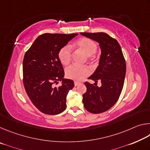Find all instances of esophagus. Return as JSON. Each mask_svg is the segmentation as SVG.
Wrapping results in <instances>:
<instances>
[{"instance_id":"1","label":"esophagus","mask_w":150,"mask_h":150,"mask_svg":"<svg viewBox=\"0 0 150 150\" xmlns=\"http://www.w3.org/2000/svg\"><path fill=\"white\" fill-rule=\"evenodd\" d=\"M79 84H80V83L79 82H77V81H75V82H74L75 86H77V85H79Z\"/></svg>"}]
</instances>
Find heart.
<instances>
[{
	"instance_id": "1",
	"label": "heart",
	"mask_w": 150,
	"mask_h": 150,
	"mask_svg": "<svg viewBox=\"0 0 150 150\" xmlns=\"http://www.w3.org/2000/svg\"><path fill=\"white\" fill-rule=\"evenodd\" d=\"M75 47L86 55L87 59L93 62L96 59V52L97 45L92 40L87 38H81L75 42ZM58 59L63 65H67L71 62L72 56L71 48L69 45H65L58 52ZM90 74V70L87 66L71 65L65 69V76L68 79L76 81H81Z\"/></svg>"
}]
</instances>
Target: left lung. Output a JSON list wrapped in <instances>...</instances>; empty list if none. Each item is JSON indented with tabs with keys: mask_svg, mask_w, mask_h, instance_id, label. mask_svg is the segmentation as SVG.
I'll use <instances>...</instances> for the list:
<instances>
[{
	"mask_svg": "<svg viewBox=\"0 0 150 150\" xmlns=\"http://www.w3.org/2000/svg\"><path fill=\"white\" fill-rule=\"evenodd\" d=\"M81 34L99 43L101 55L99 65L88 77L95 83L100 80L98 88L87 81V91L83 95L85 108L93 114L108 110L115 105L122 90L126 75V61L117 40L104 32H81Z\"/></svg>",
	"mask_w": 150,
	"mask_h": 150,
	"instance_id": "1",
	"label": "left lung"
}]
</instances>
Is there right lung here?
Masks as SVG:
<instances>
[{
    "label": "right lung",
    "mask_w": 150,
    "mask_h": 150,
    "mask_svg": "<svg viewBox=\"0 0 150 150\" xmlns=\"http://www.w3.org/2000/svg\"><path fill=\"white\" fill-rule=\"evenodd\" d=\"M77 34L40 35L25 53L23 83L30 100L42 112L58 115L66 108V98L74 82L64 79L65 73L58 52ZM60 80L62 85L54 87Z\"/></svg>",
    "instance_id": "right-lung-1"
}]
</instances>
